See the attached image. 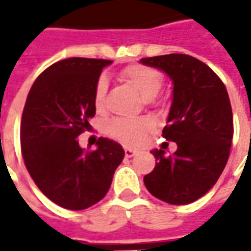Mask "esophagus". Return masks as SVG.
<instances>
[{
    "mask_svg": "<svg viewBox=\"0 0 251 251\" xmlns=\"http://www.w3.org/2000/svg\"><path fill=\"white\" fill-rule=\"evenodd\" d=\"M124 153H126V156H127V158H132V156H135V155H137V151L130 150V148H126V150H124Z\"/></svg>",
    "mask_w": 251,
    "mask_h": 251,
    "instance_id": "1",
    "label": "esophagus"
}]
</instances>
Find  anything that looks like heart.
Instances as JSON below:
<instances>
[{
	"label": "heart",
	"instance_id": "b5f03b06",
	"mask_svg": "<svg viewBox=\"0 0 251 251\" xmlns=\"http://www.w3.org/2000/svg\"><path fill=\"white\" fill-rule=\"evenodd\" d=\"M120 79L132 86L144 99H152L153 96H156L163 83L162 74L158 70L141 64L126 67L120 73ZM106 92L107 81L104 76H100L96 82L93 93V103L98 113H103L106 109ZM153 130V121L147 117L114 119L106 124V132L111 138L120 141L121 144L127 147H140Z\"/></svg>",
	"mask_w": 251,
	"mask_h": 251
}]
</instances>
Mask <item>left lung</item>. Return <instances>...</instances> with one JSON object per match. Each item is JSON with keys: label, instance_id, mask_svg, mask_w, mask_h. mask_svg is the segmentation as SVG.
Wrapping results in <instances>:
<instances>
[{"label": "left lung", "instance_id": "left-lung-1", "mask_svg": "<svg viewBox=\"0 0 251 251\" xmlns=\"http://www.w3.org/2000/svg\"><path fill=\"white\" fill-rule=\"evenodd\" d=\"M172 79L173 100L162 137L177 144L173 155L151 151L155 169L144 177L153 197L184 205L207 194L226 166L233 116L226 88L207 64L187 54L141 58Z\"/></svg>", "mask_w": 251, "mask_h": 251}]
</instances>
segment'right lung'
Segmentation results:
<instances>
[{
  "label": "right lung",
  "instance_id": "obj_1",
  "mask_svg": "<svg viewBox=\"0 0 251 251\" xmlns=\"http://www.w3.org/2000/svg\"><path fill=\"white\" fill-rule=\"evenodd\" d=\"M110 60L73 57L50 65L37 76L25 103L21 147L36 186L60 207L81 211L109 191L124 158L120 144L99 138L85 152L78 137L95 116V86Z\"/></svg>",
  "mask_w": 251,
  "mask_h": 251
}]
</instances>
